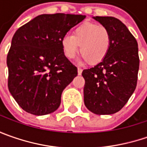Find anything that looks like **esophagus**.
I'll return each instance as SVG.
<instances>
[{
  "label": "esophagus",
  "mask_w": 147,
  "mask_h": 147,
  "mask_svg": "<svg viewBox=\"0 0 147 147\" xmlns=\"http://www.w3.org/2000/svg\"><path fill=\"white\" fill-rule=\"evenodd\" d=\"M82 69H79V68L78 69V75H81V74H82Z\"/></svg>",
  "instance_id": "1"
}]
</instances>
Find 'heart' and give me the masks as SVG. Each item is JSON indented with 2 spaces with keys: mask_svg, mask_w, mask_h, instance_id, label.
<instances>
[{
  "mask_svg": "<svg viewBox=\"0 0 147 147\" xmlns=\"http://www.w3.org/2000/svg\"><path fill=\"white\" fill-rule=\"evenodd\" d=\"M61 47L65 57L74 59L80 47L82 58L79 63L88 61L90 65H97L105 58L110 47V35L103 26L83 24L73 32V36H65Z\"/></svg>",
  "mask_w": 147,
  "mask_h": 147,
  "instance_id": "1",
  "label": "heart"
}]
</instances>
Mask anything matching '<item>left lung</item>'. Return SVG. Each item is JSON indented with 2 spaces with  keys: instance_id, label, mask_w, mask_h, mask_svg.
Returning a JSON list of instances; mask_svg holds the SVG:
<instances>
[{
  "instance_id": "1",
  "label": "left lung",
  "mask_w": 147,
  "mask_h": 147,
  "mask_svg": "<svg viewBox=\"0 0 147 147\" xmlns=\"http://www.w3.org/2000/svg\"><path fill=\"white\" fill-rule=\"evenodd\" d=\"M92 19L109 31L110 47L100 63L82 71L84 104L96 115H112L121 110L136 89L138 46L119 20L109 16Z\"/></svg>"
}]
</instances>
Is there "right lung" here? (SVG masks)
<instances>
[{"mask_svg":"<svg viewBox=\"0 0 147 147\" xmlns=\"http://www.w3.org/2000/svg\"><path fill=\"white\" fill-rule=\"evenodd\" d=\"M86 15L40 14L15 32L7 55L8 88L20 107L34 115L59 108L61 94L77 76L61 40Z\"/></svg>","mask_w":147,"mask_h":147,"instance_id":"obj_1","label":"right lung"}]
</instances>
